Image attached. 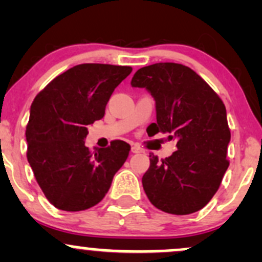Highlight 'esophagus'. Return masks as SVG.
<instances>
[{"label": "esophagus", "mask_w": 262, "mask_h": 262, "mask_svg": "<svg viewBox=\"0 0 262 262\" xmlns=\"http://www.w3.org/2000/svg\"><path fill=\"white\" fill-rule=\"evenodd\" d=\"M132 152H133V153H142V152H143V149H142V148L138 147V146H133V147H132Z\"/></svg>", "instance_id": "34e87169"}]
</instances>
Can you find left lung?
Listing matches in <instances>:
<instances>
[{"instance_id":"obj_1","label":"left lung","mask_w":262,"mask_h":262,"mask_svg":"<svg viewBox=\"0 0 262 262\" xmlns=\"http://www.w3.org/2000/svg\"><path fill=\"white\" fill-rule=\"evenodd\" d=\"M132 86L144 87L156 101L157 123L148 126L150 136L168 133V139L178 141V150L165 160L149 153L142 178L148 199L166 213L198 212L214 196L229 166L231 130L223 101L196 72L179 63L141 68Z\"/></svg>"}]
</instances>
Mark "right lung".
Segmentation results:
<instances>
[{
  "mask_svg": "<svg viewBox=\"0 0 262 262\" xmlns=\"http://www.w3.org/2000/svg\"><path fill=\"white\" fill-rule=\"evenodd\" d=\"M128 66L83 63L50 81L35 96L26 125L30 167L50 204L66 212L94 207L109 191L130 146L113 141L91 152L87 125L100 120Z\"/></svg>",
  "mask_w": 262,
  "mask_h": 262,
  "instance_id": "obj_1",
  "label": "right lung"
}]
</instances>
